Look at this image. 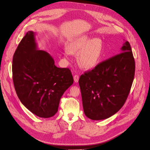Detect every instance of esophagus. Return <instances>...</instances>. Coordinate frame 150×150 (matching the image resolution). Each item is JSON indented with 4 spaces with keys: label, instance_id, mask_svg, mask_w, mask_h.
<instances>
[{
    "label": "esophagus",
    "instance_id": "34e87169",
    "mask_svg": "<svg viewBox=\"0 0 150 150\" xmlns=\"http://www.w3.org/2000/svg\"><path fill=\"white\" fill-rule=\"evenodd\" d=\"M79 76L78 75H75L74 76V81L75 82H77L79 81Z\"/></svg>",
    "mask_w": 150,
    "mask_h": 150
}]
</instances>
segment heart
I'll use <instances>...</instances> for the list:
<instances>
[{
  "label": "heart",
  "mask_w": 150,
  "mask_h": 150,
  "mask_svg": "<svg viewBox=\"0 0 150 150\" xmlns=\"http://www.w3.org/2000/svg\"><path fill=\"white\" fill-rule=\"evenodd\" d=\"M103 43L99 38H93L87 35H83L76 39L69 47V51L78 55L77 60L80 67L89 70L98 64L102 56ZM69 53L65 50L64 56L68 57Z\"/></svg>",
  "instance_id": "1"
}]
</instances>
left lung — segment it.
<instances>
[{
	"instance_id": "obj_1",
	"label": "left lung",
	"mask_w": 150,
	"mask_h": 150,
	"mask_svg": "<svg viewBox=\"0 0 150 150\" xmlns=\"http://www.w3.org/2000/svg\"><path fill=\"white\" fill-rule=\"evenodd\" d=\"M121 50L80 77L83 112L92 120L109 118L127 100L134 78L135 60L128 41Z\"/></svg>"
}]
</instances>
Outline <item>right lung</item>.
I'll return each instance as SVG.
<instances>
[{
    "instance_id": "add662e5",
    "label": "right lung",
    "mask_w": 150,
    "mask_h": 150,
    "mask_svg": "<svg viewBox=\"0 0 150 150\" xmlns=\"http://www.w3.org/2000/svg\"><path fill=\"white\" fill-rule=\"evenodd\" d=\"M35 33L28 31L14 53V87L22 104L35 115L49 118L58 111L61 97L73 83L68 68H59L45 51L39 50Z\"/></svg>"
}]
</instances>
